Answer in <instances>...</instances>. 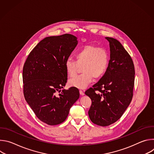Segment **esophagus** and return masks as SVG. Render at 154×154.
<instances>
[{
    "label": "esophagus",
    "mask_w": 154,
    "mask_h": 154,
    "mask_svg": "<svg viewBox=\"0 0 154 154\" xmlns=\"http://www.w3.org/2000/svg\"><path fill=\"white\" fill-rule=\"evenodd\" d=\"M80 91V94L82 95V96H83L84 94H85V93H84V92L82 91V90H80L79 91Z\"/></svg>",
    "instance_id": "obj_1"
}]
</instances>
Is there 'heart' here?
I'll list each match as a JSON object with an SVG mask.
<instances>
[{
  "label": "heart",
  "mask_w": 154,
  "mask_h": 154,
  "mask_svg": "<svg viewBox=\"0 0 154 154\" xmlns=\"http://www.w3.org/2000/svg\"><path fill=\"white\" fill-rule=\"evenodd\" d=\"M75 60L68 58L65 61L64 67L68 75L72 77L82 66V74L69 81L71 86L85 89L95 79L101 78L108 70L109 55L108 51L94 45H85L75 54Z\"/></svg>",
  "instance_id": "1"
}]
</instances>
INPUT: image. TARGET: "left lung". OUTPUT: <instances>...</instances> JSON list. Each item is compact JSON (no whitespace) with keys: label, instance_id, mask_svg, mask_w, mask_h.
Returning <instances> with one entry per match:
<instances>
[{"label":"left lung","instance_id":"left-lung-1","mask_svg":"<svg viewBox=\"0 0 154 154\" xmlns=\"http://www.w3.org/2000/svg\"><path fill=\"white\" fill-rule=\"evenodd\" d=\"M109 45L108 68L93 88L85 91L91 99L88 111L91 121L105 127L117 121L133 97L135 68L132 59L117 39L106 37Z\"/></svg>","mask_w":154,"mask_h":154}]
</instances>
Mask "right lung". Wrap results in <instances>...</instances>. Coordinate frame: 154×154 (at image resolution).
<instances>
[{"label": "right lung", "instance_id": "1", "mask_svg": "<svg viewBox=\"0 0 154 154\" xmlns=\"http://www.w3.org/2000/svg\"><path fill=\"white\" fill-rule=\"evenodd\" d=\"M77 39L71 34L46 37L30 52L24 65L25 99L37 118L50 125L64 122L80 96L75 87L56 94L67 82L64 63L77 45Z\"/></svg>", "mask_w": 154, "mask_h": 154}]
</instances>
